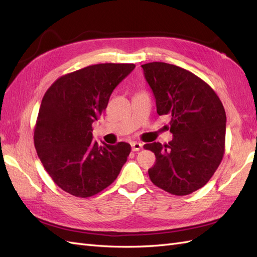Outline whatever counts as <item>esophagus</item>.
<instances>
[{
  "mask_svg": "<svg viewBox=\"0 0 257 257\" xmlns=\"http://www.w3.org/2000/svg\"><path fill=\"white\" fill-rule=\"evenodd\" d=\"M141 148H143V144H140V143H133L132 144L133 151H139Z\"/></svg>",
  "mask_w": 257,
  "mask_h": 257,
  "instance_id": "esophagus-1",
  "label": "esophagus"
}]
</instances>
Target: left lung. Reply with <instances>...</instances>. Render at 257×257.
<instances>
[{
	"label": "left lung",
	"mask_w": 257,
	"mask_h": 257,
	"mask_svg": "<svg viewBox=\"0 0 257 257\" xmlns=\"http://www.w3.org/2000/svg\"><path fill=\"white\" fill-rule=\"evenodd\" d=\"M156 98L157 112L171 118L169 144H147L156 155L149 178L158 188L187 195L203 187L225 150L226 114L215 91L198 76L176 65H141Z\"/></svg>",
	"instance_id": "8db88e82"
}]
</instances>
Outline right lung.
I'll return each mask as SVG.
<instances>
[{
  "mask_svg": "<svg viewBox=\"0 0 257 257\" xmlns=\"http://www.w3.org/2000/svg\"><path fill=\"white\" fill-rule=\"evenodd\" d=\"M135 64H97L59 77L47 89L34 129L37 156L59 188L89 198L109 187L132 151L127 143L99 146L92 122Z\"/></svg>",
  "mask_w": 257,
  "mask_h": 257,
  "instance_id": "add662e5",
  "label": "right lung"
}]
</instances>
